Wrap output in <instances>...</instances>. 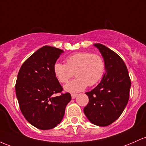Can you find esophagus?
Masks as SVG:
<instances>
[{"instance_id":"esophagus-1","label":"esophagus","mask_w":146,"mask_h":146,"mask_svg":"<svg viewBox=\"0 0 146 146\" xmlns=\"http://www.w3.org/2000/svg\"><path fill=\"white\" fill-rule=\"evenodd\" d=\"M77 96H78V94H71V98H72V99H75V98H76Z\"/></svg>"}]
</instances>
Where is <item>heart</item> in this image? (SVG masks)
<instances>
[{
	"mask_svg": "<svg viewBox=\"0 0 146 146\" xmlns=\"http://www.w3.org/2000/svg\"><path fill=\"white\" fill-rule=\"evenodd\" d=\"M66 64L56 62L53 65L54 74L61 83H66L76 74V78L64 85L66 91L77 93L83 91L88 85L97 84L105 71V61L98 55L80 52L66 57Z\"/></svg>",
	"mask_w": 146,
	"mask_h": 146,
	"instance_id": "obj_1",
	"label": "heart"
}]
</instances>
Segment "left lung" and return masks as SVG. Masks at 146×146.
I'll use <instances>...</instances> for the list:
<instances>
[{
    "mask_svg": "<svg viewBox=\"0 0 146 146\" xmlns=\"http://www.w3.org/2000/svg\"><path fill=\"white\" fill-rule=\"evenodd\" d=\"M94 46L103 57L105 73L100 84L86 93L89 100L84 113L91 123L104 127L114 122L123 113L129 100L131 81L119 55L102 44Z\"/></svg>",
    "mask_w": 146,
    "mask_h": 146,
    "instance_id": "1",
    "label": "left lung"
}]
</instances>
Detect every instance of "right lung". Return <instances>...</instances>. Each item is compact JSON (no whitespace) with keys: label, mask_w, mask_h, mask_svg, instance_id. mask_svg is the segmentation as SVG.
Masks as SVG:
<instances>
[{"label":"right lung","mask_w":146,"mask_h":146,"mask_svg":"<svg viewBox=\"0 0 146 146\" xmlns=\"http://www.w3.org/2000/svg\"><path fill=\"white\" fill-rule=\"evenodd\" d=\"M64 50L45 46L25 61L17 76L15 89L21 111L32 125L39 129L54 128L62 121L69 93H61L60 85L53 72V65Z\"/></svg>","instance_id":"obj_1"}]
</instances>
